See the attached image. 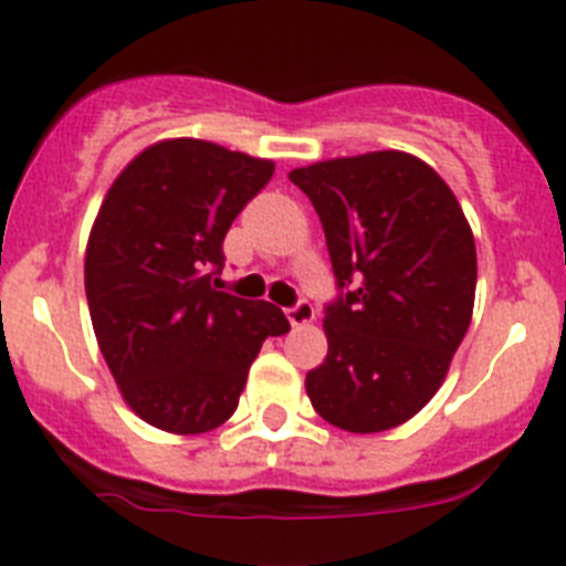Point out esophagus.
<instances>
[{"instance_id":"esophagus-1","label":"esophagus","mask_w":566,"mask_h":566,"mask_svg":"<svg viewBox=\"0 0 566 566\" xmlns=\"http://www.w3.org/2000/svg\"><path fill=\"white\" fill-rule=\"evenodd\" d=\"M314 314H317V312H314V306L308 303V300H297L294 306L286 308V317H289V323H292L294 328L308 326V323L314 319Z\"/></svg>"}]
</instances>
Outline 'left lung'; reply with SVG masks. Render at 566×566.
<instances>
[{
    "instance_id": "obj_1",
    "label": "left lung",
    "mask_w": 566,
    "mask_h": 566,
    "mask_svg": "<svg viewBox=\"0 0 566 566\" xmlns=\"http://www.w3.org/2000/svg\"><path fill=\"white\" fill-rule=\"evenodd\" d=\"M317 209L339 297L306 374L334 428L379 433L431 402L473 317L476 243L451 187L399 149L289 172Z\"/></svg>"
}]
</instances>
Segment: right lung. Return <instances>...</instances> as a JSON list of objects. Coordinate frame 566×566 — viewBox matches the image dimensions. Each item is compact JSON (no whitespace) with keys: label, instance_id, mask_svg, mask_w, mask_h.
Wrapping results in <instances>:
<instances>
[{"label":"right lung","instance_id":"add662e5","mask_svg":"<svg viewBox=\"0 0 566 566\" xmlns=\"http://www.w3.org/2000/svg\"><path fill=\"white\" fill-rule=\"evenodd\" d=\"M274 164L167 138L115 178L84 258L90 319L124 402L169 433H207L238 408L266 337L289 332L266 300L218 292L223 238Z\"/></svg>","mask_w":566,"mask_h":566}]
</instances>
